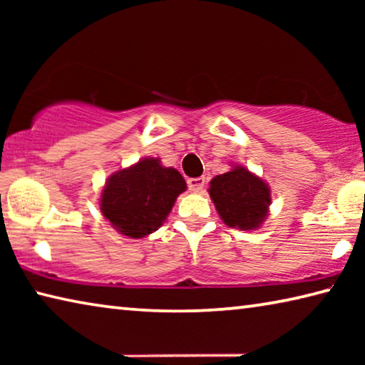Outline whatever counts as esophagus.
<instances>
[{"label": "esophagus", "instance_id": "1", "mask_svg": "<svg viewBox=\"0 0 365 365\" xmlns=\"http://www.w3.org/2000/svg\"><path fill=\"white\" fill-rule=\"evenodd\" d=\"M188 188L191 191H201L202 188H205V183H206V178L205 177H196V178H188Z\"/></svg>", "mask_w": 365, "mask_h": 365}]
</instances>
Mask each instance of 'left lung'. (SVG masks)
<instances>
[{
  "instance_id": "8db88e82",
  "label": "left lung",
  "mask_w": 365,
  "mask_h": 365,
  "mask_svg": "<svg viewBox=\"0 0 365 365\" xmlns=\"http://www.w3.org/2000/svg\"><path fill=\"white\" fill-rule=\"evenodd\" d=\"M209 195L222 220L240 230H256L267 217L270 190L267 183L242 165L214 177Z\"/></svg>"
}]
</instances>
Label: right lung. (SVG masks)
<instances>
[{"instance_id":"right-lung-1","label":"right lung","mask_w":365,"mask_h":365,"mask_svg":"<svg viewBox=\"0 0 365 365\" xmlns=\"http://www.w3.org/2000/svg\"><path fill=\"white\" fill-rule=\"evenodd\" d=\"M187 190L180 172L145 158L110 175L101 193V212L117 232L143 238L163 225L177 196Z\"/></svg>"}]
</instances>
